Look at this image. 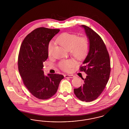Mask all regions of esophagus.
<instances>
[{
    "label": "esophagus",
    "instance_id": "34e87169",
    "mask_svg": "<svg viewBox=\"0 0 129 129\" xmlns=\"http://www.w3.org/2000/svg\"><path fill=\"white\" fill-rule=\"evenodd\" d=\"M64 76L66 78H73L75 77V76H74V75H72V74H65Z\"/></svg>",
    "mask_w": 129,
    "mask_h": 129
}]
</instances>
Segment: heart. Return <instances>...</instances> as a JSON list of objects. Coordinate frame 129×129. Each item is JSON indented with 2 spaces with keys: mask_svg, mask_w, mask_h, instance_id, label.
Here are the masks:
<instances>
[{
  "mask_svg": "<svg viewBox=\"0 0 129 129\" xmlns=\"http://www.w3.org/2000/svg\"><path fill=\"white\" fill-rule=\"evenodd\" d=\"M56 42L62 47L69 50L71 55L75 59L81 60L86 55L88 50V42L85 37H78L74 34L63 33L56 38ZM54 43L52 41L48 45V54L51 55L53 48ZM74 62L72 59L63 60L59 62V66L65 71H69L74 65Z\"/></svg>",
  "mask_w": 129,
  "mask_h": 129,
  "instance_id": "heart-1",
  "label": "heart"
}]
</instances>
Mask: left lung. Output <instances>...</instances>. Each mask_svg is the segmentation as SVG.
Masks as SVG:
<instances>
[{
    "label": "left lung",
    "instance_id": "1",
    "mask_svg": "<svg viewBox=\"0 0 129 129\" xmlns=\"http://www.w3.org/2000/svg\"><path fill=\"white\" fill-rule=\"evenodd\" d=\"M81 26L85 30L89 41V51L80 71L87 74L83 78V86L74 89L76 96L82 101L89 102L96 99L104 91L110 76V61L108 52L102 39L90 27Z\"/></svg>",
    "mask_w": 129,
    "mask_h": 129
}]
</instances>
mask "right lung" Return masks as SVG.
I'll return each instance as SVG.
<instances>
[{"label": "right lung", "instance_id": "obj_1", "mask_svg": "<svg viewBox=\"0 0 129 129\" xmlns=\"http://www.w3.org/2000/svg\"><path fill=\"white\" fill-rule=\"evenodd\" d=\"M59 29L39 27L28 34L19 51L18 70L25 86L35 97L50 98L57 91L63 75L44 74L43 62L48 57V45Z\"/></svg>", "mask_w": 129, "mask_h": 129}]
</instances>
